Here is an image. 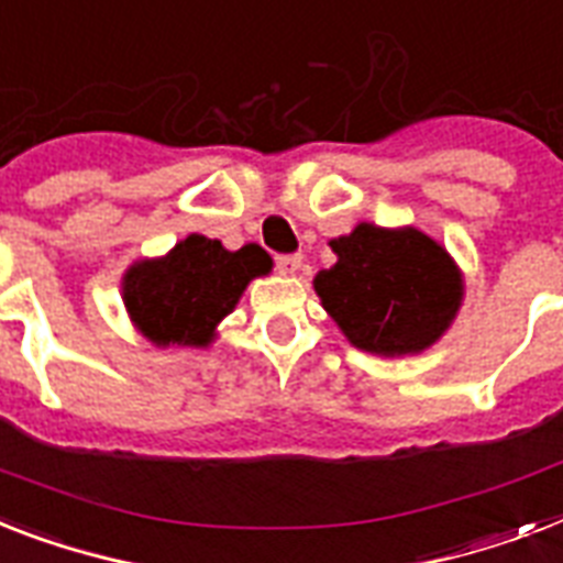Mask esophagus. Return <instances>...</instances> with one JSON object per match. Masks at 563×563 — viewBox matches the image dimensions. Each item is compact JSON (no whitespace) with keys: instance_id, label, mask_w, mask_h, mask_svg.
Listing matches in <instances>:
<instances>
[{"instance_id":"1","label":"esophagus","mask_w":563,"mask_h":563,"mask_svg":"<svg viewBox=\"0 0 563 563\" xmlns=\"http://www.w3.org/2000/svg\"><path fill=\"white\" fill-rule=\"evenodd\" d=\"M300 268H303V257L300 254H280L277 257V272L286 274V277H295Z\"/></svg>"}]
</instances>
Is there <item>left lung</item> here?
<instances>
[{
  "label": "left lung",
  "instance_id": "left-lung-1",
  "mask_svg": "<svg viewBox=\"0 0 563 563\" xmlns=\"http://www.w3.org/2000/svg\"><path fill=\"white\" fill-rule=\"evenodd\" d=\"M335 266L314 274V295L364 353L399 358L431 350L463 306L465 280L440 240L419 228L358 222L329 240Z\"/></svg>",
  "mask_w": 563,
  "mask_h": 563
}]
</instances>
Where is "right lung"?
Returning a JSON list of instances; mask_svg holds the SVG:
<instances>
[{"label":"right lung","mask_w":563,"mask_h":563,"mask_svg":"<svg viewBox=\"0 0 563 563\" xmlns=\"http://www.w3.org/2000/svg\"><path fill=\"white\" fill-rule=\"evenodd\" d=\"M257 242L228 251L219 240L190 234L164 257L135 260L121 277L130 321L158 350L210 346L251 280L272 272Z\"/></svg>","instance_id":"add662e5"}]
</instances>
